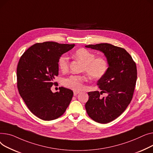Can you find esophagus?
I'll list each match as a JSON object with an SVG mask.
<instances>
[{
	"label": "esophagus",
	"mask_w": 153,
	"mask_h": 153,
	"mask_svg": "<svg viewBox=\"0 0 153 153\" xmlns=\"http://www.w3.org/2000/svg\"><path fill=\"white\" fill-rule=\"evenodd\" d=\"M79 92H78V91H74V96H76L78 94H79Z\"/></svg>",
	"instance_id": "obj_1"
}]
</instances>
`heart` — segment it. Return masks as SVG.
I'll list each match as a JSON object with an SVG mask.
<instances>
[{
  "instance_id": "obj_1",
  "label": "heart",
  "mask_w": 153,
  "mask_h": 153,
  "mask_svg": "<svg viewBox=\"0 0 153 153\" xmlns=\"http://www.w3.org/2000/svg\"><path fill=\"white\" fill-rule=\"evenodd\" d=\"M74 57L82 61L85 64L83 70L89 77L97 79L102 77L106 73L108 63L107 60L102 57H96L94 53L82 48L77 50L74 54ZM69 60L65 56H61L58 60V65L62 71H65L68 68ZM86 79L84 76L71 75L64 79V85L75 91L82 90L83 88V82Z\"/></svg>"
}]
</instances>
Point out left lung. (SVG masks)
<instances>
[{
  "mask_svg": "<svg viewBox=\"0 0 153 153\" xmlns=\"http://www.w3.org/2000/svg\"><path fill=\"white\" fill-rule=\"evenodd\" d=\"M87 48L102 52L108 63L106 73L97 81L101 90L89 92L85 108L89 117L100 123L120 116L130 103L136 85V64L126 50L108 43L89 44ZM107 93L106 97L100 95Z\"/></svg>",
  "mask_w": 153,
  "mask_h": 153,
  "instance_id": "8db88e82",
  "label": "left lung"
}]
</instances>
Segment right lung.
I'll list each match as a JSON object with an SVG mask.
<instances>
[{
    "mask_svg": "<svg viewBox=\"0 0 153 153\" xmlns=\"http://www.w3.org/2000/svg\"><path fill=\"white\" fill-rule=\"evenodd\" d=\"M75 44L56 42L36 43L21 57L16 69L17 87L20 95L30 111L43 120H54L63 115L72 99L74 93L60 87L59 92L51 88L59 74L58 60Z\"/></svg>",
    "mask_w": 153,
    "mask_h": 153,
    "instance_id": "1",
    "label": "right lung"
}]
</instances>
